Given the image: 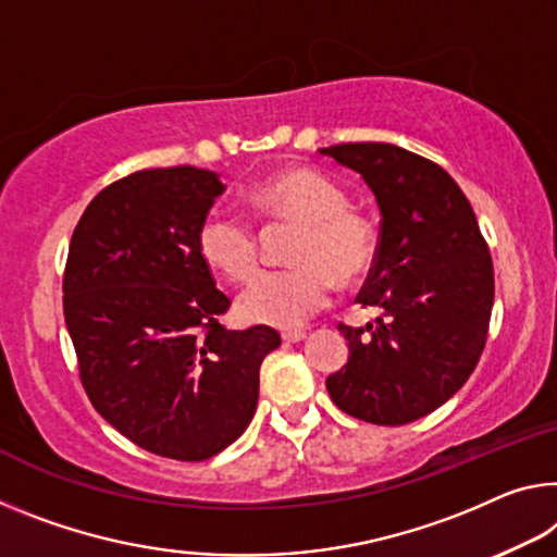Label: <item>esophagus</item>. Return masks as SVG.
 <instances>
[{"label":"esophagus","instance_id":"34e87169","mask_svg":"<svg viewBox=\"0 0 557 557\" xmlns=\"http://www.w3.org/2000/svg\"><path fill=\"white\" fill-rule=\"evenodd\" d=\"M305 339H307V332H282V342H287V344H297Z\"/></svg>","mask_w":557,"mask_h":557}]
</instances>
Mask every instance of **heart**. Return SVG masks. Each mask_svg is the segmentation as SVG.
I'll list each match as a JSON object with an SVG mask.
<instances>
[{
    "instance_id": "b5f03b06",
    "label": "heart",
    "mask_w": 557,
    "mask_h": 557,
    "mask_svg": "<svg viewBox=\"0 0 557 557\" xmlns=\"http://www.w3.org/2000/svg\"><path fill=\"white\" fill-rule=\"evenodd\" d=\"M264 215L295 220L302 233L289 260L295 268L268 272L237 302L243 320L277 330H297L330 302L334 280L355 285L376 258V235L364 215L349 210L342 185L312 168H285L250 190ZM198 252L235 285L260 270V245L252 225L227 210H213L200 223Z\"/></svg>"
}]
</instances>
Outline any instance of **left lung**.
<instances>
[{
	"label": "left lung",
	"mask_w": 557,
	"mask_h": 557,
	"mask_svg": "<svg viewBox=\"0 0 557 557\" xmlns=\"http://www.w3.org/2000/svg\"><path fill=\"white\" fill-rule=\"evenodd\" d=\"M359 173L382 213L374 268L357 302L376 326L339 324L349 359L326 379L349 417L401 426L469 382L488 334L493 262L479 220L444 168L394 144L320 148Z\"/></svg>",
	"instance_id": "left-lung-1"
}]
</instances>
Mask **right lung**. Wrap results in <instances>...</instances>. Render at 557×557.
Segmentation results:
<instances>
[{
    "instance_id": "obj_1",
    "label": "right lung",
    "mask_w": 557,
    "mask_h": 557,
    "mask_svg": "<svg viewBox=\"0 0 557 557\" xmlns=\"http://www.w3.org/2000/svg\"><path fill=\"white\" fill-rule=\"evenodd\" d=\"M225 190L193 165L111 183L78 220L64 272V317L96 411L146 451L206 461L240 438L258 409L270 326L233 332L231 307L198 252Z\"/></svg>"
}]
</instances>
